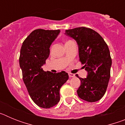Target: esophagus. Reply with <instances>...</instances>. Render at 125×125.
<instances>
[{"label": "esophagus", "instance_id": "obj_1", "mask_svg": "<svg viewBox=\"0 0 125 125\" xmlns=\"http://www.w3.org/2000/svg\"><path fill=\"white\" fill-rule=\"evenodd\" d=\"M68 74H69V78H73V77H74V74H72V73H69Z\"/></svg>", "mask_w": 125, "mask_h": 125}]
</instances>
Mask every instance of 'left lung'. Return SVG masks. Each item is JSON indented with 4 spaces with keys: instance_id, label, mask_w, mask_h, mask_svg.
I'll return each mask as SVG.
<instances>
[{
    "instance_id": "8db88e82",
    "label": "left lung",
    "mask_w": 125,
    "mask_h": 125,
    "mask_svg": "<svg viewBox=\"0 0 125 125\" xmlns=\"http://www.w3.org/2000/svg\"><path fill=\"white\" fill-rule=\"evenodd\" d=\"M65 34L77 42L79 61L88 72L86 78H79L81 84L77 90L81 99L95 102L105 94L110 78L111 61L108 45L95 31L84 27L66 30Z\"/></svg>"
}]
</instances>
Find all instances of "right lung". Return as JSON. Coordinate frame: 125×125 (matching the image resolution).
<instances>
[{
    "mask_svg": "<svg viewBox=\"0 0 125 125\" xmlns=\"http://www.w3.org/2000/svg\"><path fill=\"white\" fill-rule=\"evenodd\" d=\"M60 30H34L23 42L19 57L22 79L30 96L38 106L50 108L60 100L59 90L69 78L65 71L52 73L42 66Z\"/></svg>",
    "mask_w": 125,
    "mask_h": 125,
    "instance_id": "add662e5",
    "label": "right lung"
}]
</instances>
